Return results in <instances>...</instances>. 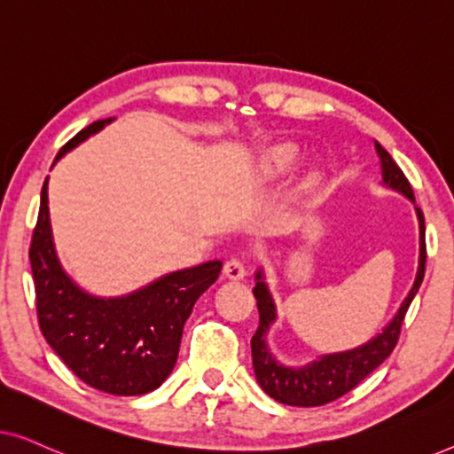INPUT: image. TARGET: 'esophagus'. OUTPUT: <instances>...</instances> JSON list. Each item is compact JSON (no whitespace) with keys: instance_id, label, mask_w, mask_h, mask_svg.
I'll return each mask as SVG.
<instances>
[{"instance_id":"34e87169","label":"esophagus","mask_w":454,"mask_h":454,"mask_svg":"<svg viewBox=\"0 0 454 454\" xmlns=\"http://www.w3.org/2000/svg\"><path fill=\"white\" fill-rule=\"evenodd\" d=\"M223 275H225L227 278H231V281H239V278H244L246 277L244 260H241L239 256L229 258L225 266H223Z\"/></svg>"}]
</instances>
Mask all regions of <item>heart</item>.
<instances>
[{
  "mask_svg": "<svg viewBox=\"0 0 454 454\" xmlns=\"http://www.w3.org/2000/svg\"><path fill=\"white\" fill-rule=\"evenodd\" d=\"M297 160H300V148H297V145H294V142H283V145L272 146L264 153V157L260 159V171H262L264 177H281L294 169ZM320 182V173H312L306 179V190H316Z\"/></svg>",
  "mask_w": 454,
  "mask_h": 454,
  "instance_id": "heart-1",
  "label": "heart"
}]
</instances>
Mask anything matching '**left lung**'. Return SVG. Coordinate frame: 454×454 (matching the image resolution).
<instances>
[{"label": "left lung", "mask_w": 454, "mask_h": 454, "mask_svg": "<svg viewBox=\"0 0 454 454\" xmlns=\"http://www.w3.org/2000/svg\"><path fill=\"white\" fill-rule=\"evenodd\" d=\"M378 157H380L382 167V182L388 188L401 192L409 200L415 204V196L411 190V184L407 182L405 173L401 167L395 163L393 157L384 151V148L374 142ZM419 221V264L418 275H415L413 287L401 303L399 312L395 318L384 326L380 334L362 347H356L351 351L343 353H328L322 356L316 362L303 365V368H287V365L278 364L275 356L269 351L266 345V333L272 322L277 320V308L275 301L269 294V287L264 283L262 269L256 272V287H254V297H256L258 312H260V325L258 331L252 337V364L254 374L262 390L272 399L283 403V405L294 407H320L326 403L337 401L339 396L349 393L356 388L365 376H370L384 359H387L396 347L401 334V325L405 318L409 306H411L415 294H418L421 281H424L426 272V223L421 208L415 207Z\"/></svg>", "instance_id": "8db88e82"}]
</instances>
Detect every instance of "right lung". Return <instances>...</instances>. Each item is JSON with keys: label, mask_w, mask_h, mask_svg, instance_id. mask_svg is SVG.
I'll return each instance as SVG.
<instances>
[{"label": "right lung", "mask_w": 454, "mask_h": 454, "mask_svg": "<svg viewBox=\"0 0 454 454\" xmlns=\"http://www.w3.org/2000/svg\"><path fill=\"white\" fill-rule=\"evenodd\" d=\"M98 120L74 136L67 151L103 129ZM47 179L30 241L36 316L43 337L67 368L89 387L117 396L159 388L177 362L184 325L198 297L219 278L221 260H210L157 278L123 297L89 295L61 269L49 223Z\"/></svg>", "instance_id": "1"}]
</instances>
